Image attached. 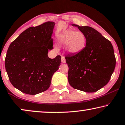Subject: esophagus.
Instances as JSON below:
<instances>
[{
    "label": "esophagus",
    "instance_id": "esophagus-1",
    "mask_svg": "<svg viewBox=\"0 0 125 125\" xmlns=\"http://www.w3.org/2000/svg\"><path fill=\"white\" fill-rule=\"evenodd\" d=\"M61 60H62V62L63 63H64L65 62H66V59H65V58L64 57H62V59H61Z\"/></svg>",
    "mask_w": 125,
    "mask_h": 125
}]
</instances>
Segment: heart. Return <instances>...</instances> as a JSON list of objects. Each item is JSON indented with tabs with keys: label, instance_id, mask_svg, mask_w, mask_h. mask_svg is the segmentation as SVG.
Instances as JSON below:
<instances>
[{
	"label": "heart",
	"instance_id": "b5f03b06",
	"mask_svg": "<svg viewBox=\"0 0 125 125\" xmlns=\"http://www.w3.org/2000/svg\"><path fill=\"white\" fill-rule=\"evenodd\" d=\"M59 44L61 46H67V50L70 53L77 54L85 47L86 37L81 31L68 29L60 36Z\"/></svg>",
	"mask_w": 125,
	"mask_h": 125
}]
</instances>
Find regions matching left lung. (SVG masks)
Returning a JSON list of instances; mask_svg holds the SVG:
<instances>
[{
	"label": "left lung",
	"instance_id": "left-lung-1",
	"mask_svg": "<svg viewBox=\"0 0 125 125\" xmlns=\"http://www.w3.org/2000/svg\"><path fill=\"white\" fill-rule=\"evenodd\" d=\"M84 33L86 45L78 53L65 57L68 80L73 88L94 92L106 85L115 67L113 47L110 41L90 27L73 24Z\"/></svg>",
	"mask_w": 125,
	"mask_h": 125
}]
</instances>
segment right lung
<instances>
[{"label":"right lung","mask_w":125,"mask_h":125,"mask_svg":"<svg viewBox=\"0 0 125 125\" xmlns=\"http://www.w3.org/2000/svg\"><path fill=\"white\" fill-rule=\"evenodd\" d=\"M54 22L30 27L10 43L5 59L10 82L24 94L34 95L50 87L54 73L61 65V57H48L53 49L52 35Z\"/></svg>","instance_id":"add662e5"}]
</instances>
